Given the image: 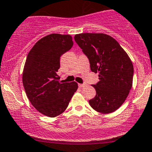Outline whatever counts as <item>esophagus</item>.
<instances>
[{
  "label": "esophagus",
  "instance_id": "1",
  "mask_svg": "<svg viewBox=\"0 0 152 152\" xmlns=\"http://www.w3.org/2000/svg\"><path fill=\"white\" fill-rule=\"evenodd\" d=\"M85 86H86V84H79V87H81V88L83 87H85Z\"/></svg>",
  "mask_w": 152,
  "mask_h": 152
}]
</instances>
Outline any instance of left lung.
<instances>
[{
	"instance_id": "1",
	"label": "left lung",
	"mask_w": 152,
	"mask_h": 152,
	"mask_svg": "<svg viewBox=\"0 0 152 152\" xmlns=\"http://www.w3.org/2000/svg\"><path fill=\"white\" fill-rule=\"evenodd\" d=\"M75 41L87 56L90 69L99 73V82L93 85L96 95L89 101L99 113L108 114L125 102L132 87L134 67L120 44L103 33L76 34Z\"/></svg>"
}]
</instances>
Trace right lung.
<instances>
[{
    "mask_svg": "<svg viewBox=\"0 0 152 152\" xmlns=\"http://www.w3.org/2000/svg\"><path fill=\"white\" fill-rule=\"evenodd\" d=\"M73 45L69 34H50L35 43L29 51L23 71V84L31 104L50 118L62 114L78 89L76 82H59L56 72L60 56Z\"/></svg>",
    "mask_w": 152,
    "mask_h": 152,
    "instance_id": "add662e5",
    "label": "right lung"
}]
</instances>
